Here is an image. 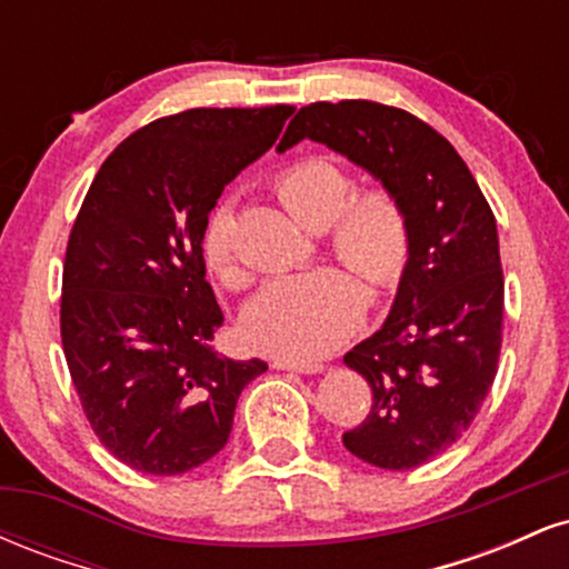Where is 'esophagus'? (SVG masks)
I'll return each instance as SVG.
<instances>
[{
    "label": "esophagus",
    "mask_w": 569,
    "mask_h": 569,
    "mask_svg": "<svg viewBox=\"0 0 569 569\" xmlns=\"http://www.w3.org/2000/svg\"><path fill=\"white\" fill-rule=\"evenodd\" d=\"M272 369L299 371V375H318V371H323V363L321 361H289V358H276V361H272Z\"/></svg>",
    "instance_id": "esophagus-1"
}]
</instances>
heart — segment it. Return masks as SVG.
<instances>
[{"instance_id":"obj_1","label":"heart","mask_w":569,"mask_h":569,"mask_svg":"<svg viewBox=\"0 0 569 569\" xmlns=\"http://www.w3.org/2000/svg\"><path fill=\"white\" fill-rule=\"evenodd\" d=\"M342 166L326 158H305L278 173L276 194L299 224L329 227L331 248L377 289H393L407 276L411 224L401 200L385 187L352 192ZM200 253L221 283L243 280L234 251V217L227 202L208 213L200 232ZM367 293L356 276L339 267L278 278L246 307L243 335L251 348L289 361H312L348 342L363 321Z\"/></svg>"}]
</instances>
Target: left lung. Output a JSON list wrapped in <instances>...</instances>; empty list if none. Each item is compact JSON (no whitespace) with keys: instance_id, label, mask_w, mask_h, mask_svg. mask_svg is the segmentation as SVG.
<instances>
[{"instance_id":"1","label":"left lung","mask_w":569,"mask_h":569,"mask_svg":"<svg viewBox=\"0 0 569 569\" xmlns=\"http://www.w3.org/2000/svg\"><path fill=\"white\" fill-rule=\"evenodd\" d=\"M302 139L367 168L409 217L411 259L393 310L345 356L371 385V409L342 436L348 452L369 466L409 471L471 428L498 375L495 213L452 143L403 109L361 98L310 103L286 128L278 152Z\"/></svg>"}]
</instances>
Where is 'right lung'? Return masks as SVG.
Returning a JSON list of instances; mask_svg holds the SVG:
<instances>
[{"mask_svg":"<svg viewBox=\"0 0 569 569\" xmlns=\"http://www.w3.org/2000/svg\"><path fill=\"white\" fill-rule=\"evenodd\" d=\"M293 107L187 109L103 160L71 227L61 342L98 441L128 468L176 476L221 452L259 358L213 350L224 323L200 232L221 189L259 160Z\"/></svg>","mask_w":569,"mask_h":569,"instance_id":"obj_1","label":"right lung"}]
</instances>
